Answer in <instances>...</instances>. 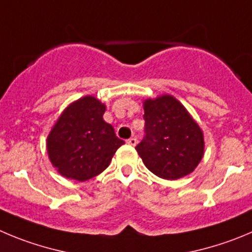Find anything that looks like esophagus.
Listing matches in <instances>:
<instances>
[{
    "mask_svg": "<svg viewBox=\"0 0 252 252\" xmlns=\"http://www.w3.org/2000/svg\"><path fill=\"white\" fill-rule=\"evenodd\" d=\"M126 143H128L129 145H137V143H138V140H137V138L135 137H131V138H129L128 140H126Z\"/></svg>",
    "mask_w": 252,
    "mask_h": 252,
    "instance_id": "esophagus-1",
    "label": "esophagus"
}]
</instances>
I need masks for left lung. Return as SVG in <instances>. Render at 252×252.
I'll return each mask as SVG.
<instances>
[{"label":"left lung","instance_id":"obj_1","mask_svg":"<svg viewBox=\"0 0 252 252\" xmlns=\"http://www.w3.org/2000/svg\"><path fill=\"white\" fill-rule=\"evenodd\" d=\"M145 137L135 147L148 169L159 178L180 179L204 157V134L184 105L164 94L144 100Z\"/></svg>","mask_w":252,"mask_h":252}]
</instances>
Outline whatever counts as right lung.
Instances as JSON below:
<instances>
[{"instance_id": "1", "label": "right lung", "mask_w": 252, "mask_h": 252, "mask_svg": "<svg viewBox=\"0 0 252 252\" xmlns=\"http://www.w3.org/2000/svg\"><path fill=\"white\" fill-rule=\"evenodd\" d=\"M105 105L92 95L70 103L47 137L52 165L67 179L86 182L108 168L124 144L105 123Z\"/></svg>"}]
</instances>
